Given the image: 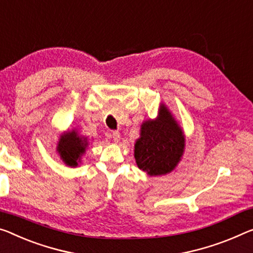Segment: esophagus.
<instances>
[{
  "label": "esophagus",
  "instance_id": "34e87169",
  "mask_svg": "<svg viewBox=\"0 0 253 253\" xmlns=\"http://www.w3.org/2000/svg\"><path fill=\"white\" fill-rule=\"evenodd\" d=\"M112 137H113L114 142H119L120 138H121V133H120L119 131H113V133H112Z\"/></svg>",
  "mask_w": 253,
  "mask_h": 253
}]
</instances>
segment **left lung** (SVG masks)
Returning a JSON list of instances; mask_svg holds the SVG:
<instances>
[{
	"instance_id": "1",
	"label": "left lung",
	"mask_w": 253,
	"mask_h": 253,
	"mask_svg": "<svg viewBox=\"0 0 253 253\" xmlns=\"http://www.w3.org/2000/svg\"><path fill=\"white\" fill-rule=\"evenodd\" d=\"M185 134L172 112L159 104L156 119L140 126V137L134 142V159L138 167L150 176L166 175L175 169L183 157Z\"/></svg>"
}]
</instances>
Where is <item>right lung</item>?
Segmentation results:
<instances>
[{"label": "right lung", "mask_w": 253, "mask_h": 253, "mask_svg": "<svg viewBox=\"0 0 253 253\" xmlns=\"http://www.w3.org/2000/svg\"><path fill=\"white\" fill-rule=\"evenodd\" d=\"M89 146V140L81 135L78 130H68L59 135L56 153L67 166L77 167L83 162L84 155Z\"/></svg>", "instance_id": "obj_1"}]
</instances>
